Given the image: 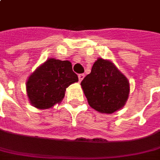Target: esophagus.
Masks as SVG:
<instances>
[{"instance_id": "esophagus-1", "label": "esophagus", "mask_w": 160, "mask_h": 160, "mask_svg": "<svg viewBox=\"0 0 160 160\" xmlns=\"http://www.w3.org/2000/svg\"><path fill=\"white\" fill-rule=\"evenodd\" d=\"M83 78H84V74H79V75H78V79H79L80 82L82 81Z\"/></svg>"}]
</instances>
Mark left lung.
Here are the masks:
<instances>
[{
    "mask_svg": "<svg viewBox=\"0 0 160 160\" xmlns=\"http://www.w3.org/2000/svg\"><path fill=\"white\" fill-rule=\"evenodd\" d=\"M91 108L100 113L112 114L124 107L130 93V83L110 60L98 58L91 72L81 82Z\"/></svg>",
    "mask_w": 160,
    "mask_h": 160,
    "instance_id": "1",
    "label": "left lung"
}]
</instances>
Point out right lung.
<instances>
[{
	"label": "right lung",
	"mask_w": 160,
	"mask_h": 160,
	"mask_svg": "<svg viewBox=\"0 0 160 160\" xmlns=\"http://www.w3.org/2000/svg\"><path fill=\"white\" fill-rule=\"evenodd\" d=\"M78 81V75L72 70L70 62L49 58L28 78V98L34 107L49 109L60 103L66 88Z\"/></svg>",
	"instance_id": "obj_1"
}]
</instances>
